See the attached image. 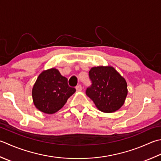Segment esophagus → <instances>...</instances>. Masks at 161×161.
Here are the masks:
<instances>
[{"mask_svg": "<svg viewBox=\"0 0 161 161\" xmlns=\"http://www.w3.org/2000/svg\"><path fill=\"white\" fill-rule=\"evenodd\" d=\"M76 89L77 91H81L82 90V86H81V85H78V86H76Z\"/></svg>", "mask_w": 161, "mask_h": 161, "instance_id": "obj_1", "label": "esophagus"}]
</instances>
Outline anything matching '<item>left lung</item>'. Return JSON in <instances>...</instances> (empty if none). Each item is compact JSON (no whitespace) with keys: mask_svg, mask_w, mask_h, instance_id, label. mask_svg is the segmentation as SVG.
Returning <instances> with one entry per match:
<instances>
[{"mask_svg":"<svg viewBox=\"0 0 161 161\" xmlns=\"http://www.w3.org/2000/svg\"><path fill=\"white\" fill-rule=\"evenodd\" d=\"M92 81L86 93L96 108L105 113L117 111L124 105L128 94L125 79L112 66H97L89 72Z\"/></svg>","mask_w":161,"mask_h":161,"instance_id":"8db88e82","label":"left lung"}]
</instances>
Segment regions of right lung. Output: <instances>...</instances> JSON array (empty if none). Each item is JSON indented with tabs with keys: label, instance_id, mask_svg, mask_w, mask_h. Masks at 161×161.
Here are the masks:
<instances>
[{
	"label": "right lung",
	"instance_id": "obj_1",
	"mask_svg": "<svg viewBox=\"0 0 161 161\" xmlns=\"http://www.w3.org/2000/svg\"><path fill=\"white\" fill-rule=\"evenodd\" d=\"M76 89L68 86V79L52 68L39 75L32 89L34 105L40 112L52 114L57 112Z\"/></svg>",
	"mask_w": 161,
	"mask_h": 161
}]
</instances>
